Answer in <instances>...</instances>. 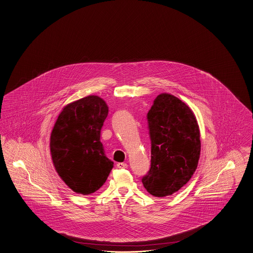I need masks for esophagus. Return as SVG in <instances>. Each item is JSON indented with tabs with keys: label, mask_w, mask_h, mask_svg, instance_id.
Masks as SVG:
<instances>
[{
	"label": "esophagus",
	"mask_w": 253,
	"mask_h": 253,
	"mask_svg": "<svg viewBox=\"0 0 253 253\" xmlns=\"http://www.w3.org/2000/svg\"><path fill=\"white\" fill-rule=\"evenodd\" d=\"M117 167L118 168H120V169H124V168H127V167H128V165L125 164V163H118Z\"/></svg>",
	"instance_id": "obj_1"
}]
</instances>
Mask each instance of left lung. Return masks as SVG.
<instances>
[{
	"label": "left lung",
	"instance_id": "obj_1",
	"mask_svg": "<svg viewBox=\"0 0 253 253\" xmlns=\"http://www.w3.org/2000/svg\"><path fill=\"white\" fill-rule=\"evenodd\" d=\"M151 167L142 177L154 197L171 196L190 180L200 155V135L190 108L178 98L163 93L147 113Z\"/></svg>",
	"mask_w": 253,
	"mask_h": 253
}]
</instances>
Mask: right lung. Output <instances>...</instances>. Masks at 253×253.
<instances>
[{"label": "right lung", "instance_id": "add662e5", "mask_svg": "<svg viewBox=\"0 0 253 253\" xmlns=\"http://www.w3.org/2000/svg\"><path fill=\"white\" fill-rule=\"evenodd\" d=\"M108 112L103 99L87 96L67 105L51 132L50 152L56 172L78 194L97 191L113 167L100 142Z\"/></svg>", "mask_w": 253, "mask_h": 253}]
</instances>
